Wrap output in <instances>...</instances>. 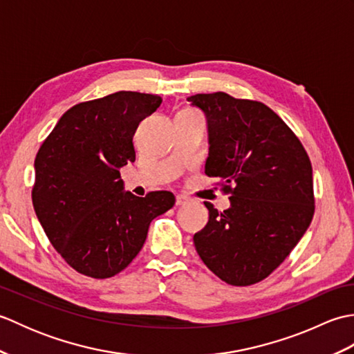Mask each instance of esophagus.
Segmentation results:
<instances>
[{"label": "esophagus", "mask_w": 354, "mask_h": 354, "mask_svg": "<svg viewBox=\"0 0 354 354\" xmlns=\"http://www.w3.org/2000/svg\"><path fill=\"white\" fill-rule=\"evenodd\" d=\"M187 202H189V198L183 196V194H179V196H176V205H185Z\"/></svg>", "instance_id": "obj_1"}]
</instances>
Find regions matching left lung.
Listing matches in <instances>:
<instances>
[{
	"instance_id": "obj_1",
	"label": "left lung",
	"mask_w": 354,
	"mask_h": 354,
	"mask_svg": "<svg viewBox=\"0 0 354 354\" xmlns=\"http://www.w3.org/2000/svg\"><path fill=\"white\" fill-rule=\"evenodd\" d=\"M187 100L207 117L205 173L221 179L231 202L223 212L205 202L209 219L194 234V246L225 283H259L281 265L312 222L309 155L266 104L227 93Z\"/></svg>"
}]
</instances>
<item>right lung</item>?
I'll return each mask as SVG.
<instances>
[{"instance_id":"right-lung-1","label":"right lung","mask_w":354,"mask_h":354,"mask_svg":"<svg viewBox=\"0 0 354 354\" xmlns=\"http://www.w3.org/2000/svg\"><path fill=\"white\" fill-rule=\"evenodd\" d=\"M160 95L118 91L59 118L35 160V213L55 250L77 272L109 278L129 265L149 225L175 205L170 192H124L120 169L135 161L133 133Z\"/></svg>"}]
</instances>
